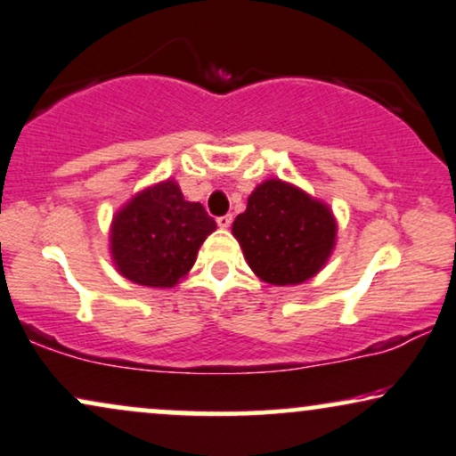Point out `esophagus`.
<instances>
[{"label":"esophagus","mask_w":456,"mask_h":456,"mask_svg":"<svg viewBox=\"0 0 456 456\" xmlns=\"http://www.w3.org/2000/svg\"><path fill=\"white\" fill-rule=\"evenodd\" d=\"M232 223H233V216L232 215H224V216H218L216 218V224L221 229H229V227H232Z\"/></svg>","instance_id":"obj_1"}]
</instances>
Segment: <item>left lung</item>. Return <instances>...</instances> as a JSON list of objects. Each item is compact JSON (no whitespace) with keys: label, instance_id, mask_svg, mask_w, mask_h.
Listing matches in <instances>:
<instances>
[{"label":"left lung","instance_id":"left-lung-1","mask_svg":"<svg viewBox=\"0 0 456 456\" xmlns=\"http://www.w3.org/2000/svg\"><path fill=\"white\" fill-rule=\"evenodd\" d=\"M232 233L260 281L300 285L330 260L338 221L323 200L273 177L254 187Z\"/></svg>","mask_w":456,"mask_h":456}]
</instances>
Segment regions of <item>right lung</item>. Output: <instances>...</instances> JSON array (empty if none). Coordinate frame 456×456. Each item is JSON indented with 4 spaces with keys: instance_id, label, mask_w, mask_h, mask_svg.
Returning <instances> with one entry per match:
<instances>
[{
    "instance_id": "add662e5",
    "label": "right lung",
    "mask_w": 456,
    "mask_h": 456,
    "mask_svg": "<svg viewBox=\"0 0 456 456\" xmlns=\"http://www.w3.org/2000/svg\"><path fill=\"white\" fill-rule=\"evenodd\" d=\"M216 229L200 202H187L175 179L143 187L110 223V256L117 271L145 288H175Z\"/></svg>"
}]
</instances>
